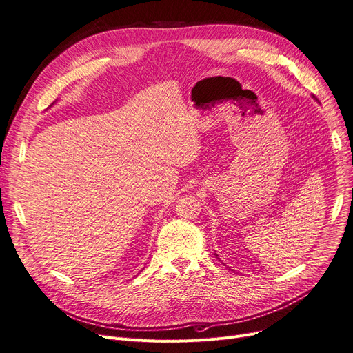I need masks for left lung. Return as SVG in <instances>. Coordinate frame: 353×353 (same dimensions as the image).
<instances>
[{
	"mask_svg": "<svg viewBox=\"0 0 353 353\" xmlns=\"http://www.w3.org/2000/svg\"><path fill=\"white\" fill-rule=\"evenodd\" d=\"M218 259H219V258H218Z\"/></svg>",
	"mask_w": 353,
	"mask_h": 353,
	"instance_id": "obj_1",
	"label": "left lung"
}]
</instances>
